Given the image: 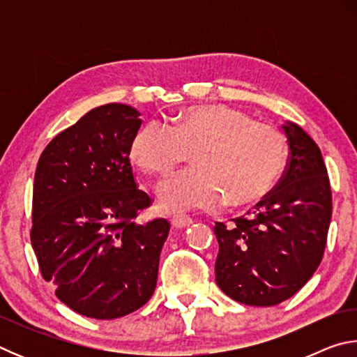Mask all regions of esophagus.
I'll return each mask as SVG.
<instances>
[{
	"instance_id": "obj_1",
	"label": "esophagus",
	"mask_w": 357,
	"mask_h": 357,
	"mask_svg": "<svg viewBox=\"0 0 357 357\" xmlns=\"http://www.w3.org/2000/svg\"><path fill=\"white\" fill-rule=\"evenodd\" d=\"M193 223V219L189 215H174L172 219V225L174 228H185Z\"/></svg>"
}]
</instances>
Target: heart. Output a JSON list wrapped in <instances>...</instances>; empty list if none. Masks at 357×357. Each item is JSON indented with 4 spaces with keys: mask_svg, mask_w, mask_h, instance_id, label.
I'll use <instances>...</instances> for the list:
<instances>
[{
    "mask_svg": "<svg viewBox=\"0 0 357 357\" xmlns=\"http://www.w3.org/2000/svg\"><path fill=\"white\" fill-rule=\"evenodd\" d=\"M193 153V165L157 187L168 213L241 206L264 197L287 165L280 129L228 105L193 107L173 126L149 121L130 143V159L146 174L167 176Z\"/></svg>",
    "mask_w": 357,
    "mask_h": 357,
    "instance_id": "b5f03b06",
    "label": "heart"
}]
</instances>
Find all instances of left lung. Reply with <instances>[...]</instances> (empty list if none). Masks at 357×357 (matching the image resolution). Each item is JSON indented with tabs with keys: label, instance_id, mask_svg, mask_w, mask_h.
<instances>
[{
	"label": "left lung",
	"instance_id": "1",
	"mask_svg": "<svg viewBox=\"0 0 357 357\" xmlns=\"http://www.w3.org/2000/svg\"><path fill=\"white\" fill-rule=\"evenodd\" d=\"M283 132L289 155L279 183L245 215L214 225L215 282L245 305H277L298 293L328 241L332 193L321 151L298 124L287 123Z\"/></svg>",
	"mask_w": 357,
	"mask_h": 357
}]
</instances>
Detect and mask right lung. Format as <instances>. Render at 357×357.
<instances>
[{
    "label": "right lung",
    "mask_w": 357,
    "mask_h": 357,
    "mask_svg": "<svg viewBox=\"0 0 357 357\" xmlns=\"http://www.w3.org/2000/svg\"><path fill=\"white\" fill-rule=\"evenodd\" d=\"M135 108H93L47 144L33 187L31 244L56 298L80 315L113 319L151 299L167 219H135L153 200L140 190L130 143Z\"/></svg>",
    "instance_id": "obj_1"
}]
</instances>
